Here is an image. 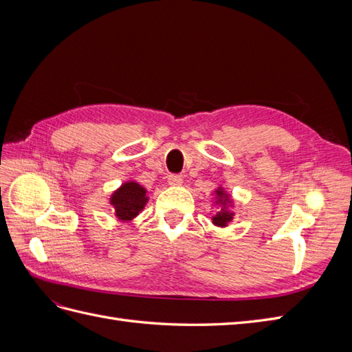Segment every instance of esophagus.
Returning a JSON list of instances; mask_svg holds the SVG:
<instances>
[{
    "label": "esophagus",
    "instance_id": "1",
    "mask_svg": "<svg viewBox=\"0 0 352 352\" xmlns=\"http://www.w3.org/2000/svg\"><path fill=\"white\" fill-rule=\"evenodd\" d=\"M167 180H168V185H172V186L182 185V176L180 175H168Z\"/></svg>",
    "mask_w": 352,
    "mask_h": 352
}]
</instances>
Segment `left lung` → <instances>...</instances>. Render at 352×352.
I'll list each match as a JSON object with an SVG mask.
<instances>
[{
    "mask_svg": "<svg viewBox=\"0 0 352 352\" xmlns=\"http://www.w3.org/2000/svg\"><path fill=\"white\" fill-rule=\"evenodd\" d=\"M216 195H217V201L216 202H220V204L223 206V208L217 212L214 217H212V223H214L216 226L225 228V226H228V223L233 219V212L226 210V204H229V195L225 194V190H223L221 188H219L216 190Z\"/></svg>",
    "mask_w": 352,
    "mask_h": 352,
    "instance_id": "left-lung-1",
    "label": "left lung"
}]
</instances>
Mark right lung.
Masks as SVG:
<instances>
[{
	"label": "right lung",
	"mask_w": 352,
	"mask_h": 352,
	"mask_svg": "<svg viewBox=\"0 0 352 352\" xmlns=\"http://www.w3.org/2000/svg\"><path fill=\"white\" fill-rule=\"evenodd\" d=\"M146 189L136 182L123 184L110 198V204L116 210L119 220L129 221L140 214L146 204Z\"/></svg>",
	"instance_id": "obj_1"
}]
</instances>
